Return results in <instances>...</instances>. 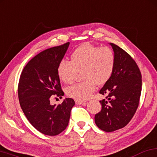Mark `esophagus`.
I'll list each match as a JSON object with an SVG mask.
<instances>
[{
    "instance_id": "obj_1",
    "label": "esophagus",
    "mask_w": 157,
    "mask_h": 157,
    "mask_svg": "<svg viewBox=\"0 0 157 157\" xmlns=\"http://www.w3.org/2000/svg\"><path fill=\"white\" fill-rule=\"evenodd\" d=\"M75 102H76V104H77V105H84V104H86V101L76 99V100H75Z\"/></svg>"
}]
</instances>
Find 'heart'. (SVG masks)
<instances>
[{
	"instance_id": "heart-1",
	"label": "heart",
	"mask_w": 157,
	"mask_h": 157,
	"mask_svg": "<svg viewBox=\"0 0 157 157\" xmlns=\"http://www.w3.org/2000/svg\"><path fill=\"white\" fill-rule=\"evenodd\" d=\"M115 58L109 47H99L91 43L82 44L71 54V62L65 60L59 63L57 74L65 83H71L78 73L81 72L83 82L66 89L68 97L78 100L89 98L97 88L111 78L115 69Z\"/></svg>"
}]
</instances>
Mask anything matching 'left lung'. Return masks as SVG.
<instances>
[{"label": "left lung", "instance_id": "obj_1", "mask_svg": "<svg viewBox=\"0 0 157 157\" xmlns=\"http://www.w3.org/2000/svg\"><path fill=\"white\" fill-rule=\"evenodd\" d=\"M115 54V69L111 78L100 89L105 99L99 101L101 111L95 115L97 127L113 132L125 127L135 115L141 93V74L128 52L110 43Z\"/></svg>", "mask_w": 157, "mask_h": 157}]
</instances>
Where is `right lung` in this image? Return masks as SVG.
<instances>
[{"label": "right lung", "instance_id": "1", "mask_svg": "<svg viewBox=\"0 0 157 157\" xmlns=\"http://www.w3.org/2000/svg\"><path fill=\"white\" fill-rule=\"evenodd\" d=\"M69 44L66 42L40 52L28 62L20 76V106L32 126L44 135L56 136L63 131L75 105L71 98H66L58 105H52L50 101L52 97L62 98L64 95L57 68Z\"/></svg>", "mask_w": 157, "mask_h": 157}]
</instances>
